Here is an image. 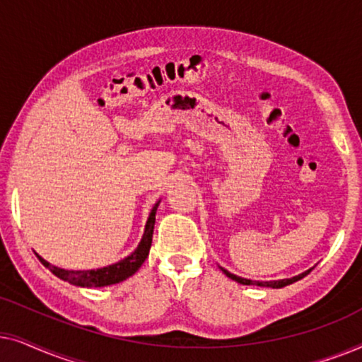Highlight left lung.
Here are the masks:
<instances>
[{"instance_id":"1","label":"left lung","mask_w":362,"mask_h":362,"mask_svg":"<svg viewBox=\"0 0 362 362\" xmlns=\"http://www.w3.org/2000/svg\"><path fill=\"white\" fill-rule=\"evenodd\" d=\"M221 270L224 272V274L229 276V279H232L234 281H237V284H242V285H257V286H267V288H284V286H286V285H290V284H295V281H298V280H301L303 279V276H306L311 272V269L310 270H306V272H303V274H300V275H296V276H291V279H284V280H272V281H259V280H249V279H242V276H237V275H234V274H230V272H227L226 269H222L221 267Z\"/></svg>"}]
</instances>
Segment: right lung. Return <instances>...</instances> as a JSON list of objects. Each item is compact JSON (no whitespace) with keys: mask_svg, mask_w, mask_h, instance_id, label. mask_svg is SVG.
<instances>
[{"mask_svg":"<svg viewBox=\"0 0 362 362\" xmlns=\"http://www.w3.org/2000/svg\"><path fill=\"white\" fill-rule=\"evenodd\" d=\"M160 201L153 206L150 212V217H148L146 226H145V234H143L140 244L132 252L130 255L125 257V259L117 262V264L103 267V269L97 270H66L59 269L56 265H51L49 262L42 259L41 255H37V259L41 260L44 267H47L49 270L52 272L57 279L66 280L69 284L77 285V286H107L113 284H120V281L127 280L128 276H132L135 272L143 265V262L146 260L148 254H150V247L153 240V229H155V219H156V209Z\"/></svg>","mask_w":362,"mask_h":362,"instance_id":"1","label":"right lung"}]
</instances>
